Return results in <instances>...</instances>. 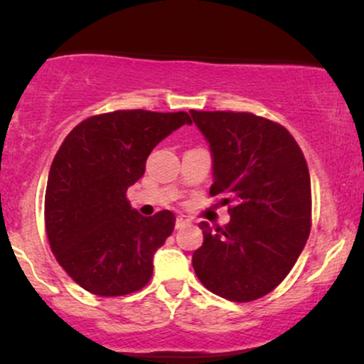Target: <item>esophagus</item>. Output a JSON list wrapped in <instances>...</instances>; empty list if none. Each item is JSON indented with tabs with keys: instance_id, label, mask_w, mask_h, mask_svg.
Returning a JSON list of instances; mask_svg holds the SVG:
<instances>
[{
	"instance_id": "34e87169",
	"label": "esophagus",
	"mask_w": 364,
	"mask_h": 364,
	"mask_svg": "<svg viewBox=\"0 0 364 364\" xmlns=\"http://www.w3.org/2000/svg\"><path fill=\"white\" fill-rule=\"evenodd\" d=\"M188 224H190V219H188V217H185V215H178V219H176V229L185 228V225H188Z\"/></svg>"
}]
</instances>
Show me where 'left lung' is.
Here are the masks:
<instances>
[{
    "label": "left lung",
    "mask_w": 364,
    "mask_h": 364,
    "mask_svg": "<svg viewBox=\"0 0 364 364\" xmlns=\"http://www.w3.org/2000/svg\"><path fill=\"white\" fill-rule=\"evenodd\" d=\"M210 145V196L229 205L228 225L200 224L203 245L191 263L220 298L248 303L269 294L291 272L311 229L306 159L282 124L252 112L190 111Z\"/></svg>",
    "instance_id": "1"
}]
</instances>
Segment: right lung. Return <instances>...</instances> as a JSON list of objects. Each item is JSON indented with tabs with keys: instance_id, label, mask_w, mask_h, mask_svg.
Instances as JSON below:
<instances>
[{
	"instance_id": "add662e5",
	"label": "right lung",
	"mask_w": 364,
	"mask_h": 364,
	"mask_svg": "<svg viewBox=\"0 0 364 364\" xmlns=\"http://www.w3.org/2000/svg\"><path fill=\"white\" fill-rule=\"evenodd\" d=\"M183 124L185 111H112L90 116L68 133L49 169L44 220L65 272L92 294L124 296L152 277V258L174 229L161 210L144 217L127 191L145 173L154 147Z\"/></svg>"
}]
</instances>
